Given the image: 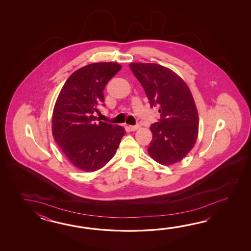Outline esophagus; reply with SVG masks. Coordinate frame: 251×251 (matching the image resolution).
<instances>
[{"instance_id":"esophagus-1","label":"esophagus","mask_w":251,"mask_h":251,"mask_svg":"<svg viewBox=\"0 0 251 251\" xmlns=\"http://www.w3.org/2000/svg\"><path fill=\"white\" fill-rule=\"evenodd\" d=\"M140 128V125H135V126H129V129L131 131H136L137 129Z\"/></svg>"}]
</instances>
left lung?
<instances>
[{
    "label": "left lung",
    "instance_id": "obj_1",
    "mask_svg": "<svg viewBox=\"0 0 251 251\" xmlns=\"http://www.w3.org/2000/svg\"><path fill=\"white\" fill-rule=\"evenodd\" d=\"M130 69L143 86L151 107L160 118L151 126L150 156L162 165L181 160L198 138V108L186 82L173 71L157 64L133 63Z\"/></svg>",
    "mask_w": 251,
    "mask_h": 251
}]
</instances>
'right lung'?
<instances>
[{
	"instance_id": "1",
	"label": "right lung",
	"mask_w": 251,
	"mask_h": 251,
	"mask_svg": "<svg viewBox=\"0 0 251 251\" xmlns=\"http://www.w3.org/2000/svg\"><path fill=\"white\" fill-rule=\"evenodd\" d=\"M121 68L111 62L81 67L67 79L55 102L53 139L66 158L81 171H96L106 165L126 133L121 126L98 123L94 116L97 107L105 101V86Z\"/></svg>"
}]
</instances>
